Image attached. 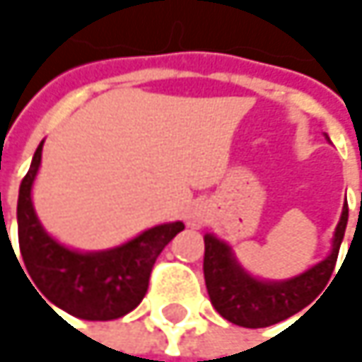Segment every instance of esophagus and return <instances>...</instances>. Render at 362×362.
<instances>
[{
    "label": "esophagus",
    "instance_id": "34e87169",
    "mask_svg": "<svg viewBox=\"0 0 362 362\" xmlns=\"http://www.w3.org/2000/svg\"><path fill=\"white\" fill-rule=\"evenodd\" d=\"M207 220H209V211H207L205 205H201V203L192 205V207L188 209V214H186V224H188L190 228H201V226L207 224Z\"/></svg>",
    "mask_w": 362,
    "mask_h": 362
}]
</instances>
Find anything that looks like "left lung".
<instances>
[{
	"mask_svg": "<svg viewBox=\"0 0 362 362\" xmlns=\"http://www.w3.org/2000/svg\"><path fill=\"white\" fill-rule=\"evenodd\" d=\"M346 224L348 205L341 207V216L331 239V252L327 253V257L308 270L283 281H266L253 276L239 264L233 247L226 241L218 239L214 233H207L203 237V274L214 308L226 321L250 329L274 325L298 315L315 298L321 296L329 283Z\"/></svg>",
	"mask_w": 362,
	"mask_h": 362,
	"instance_id": "obj_1",
	"label": "left lung"
}]
</instances>
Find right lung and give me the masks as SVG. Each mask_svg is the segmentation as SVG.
Returning <instances> with one entry per match:
<instances>
[{
	"label": "right lung",
	"instance_id": "1",
	"mask_svg": "<svg viewBox=\"0 0 362 362\" xmlns=\"http://www.w3.org/2000/svg\"><path fill=\"white\" fill-rule=\"evenodd\" d=\"M43 142L18 190V245L39 298L54 310L86 321H112L134 310L148 289L151 270L163 247L184 230L165 222L134 239L100 252H79L56 241L39 222L33 207V184L41 165ZM25 272V270H23ZM56 313V310H54ZM58 315V313H56Z\"/></svg>",
	"mask_w": 362,
	"mask_h": 362
}]
</instances>
